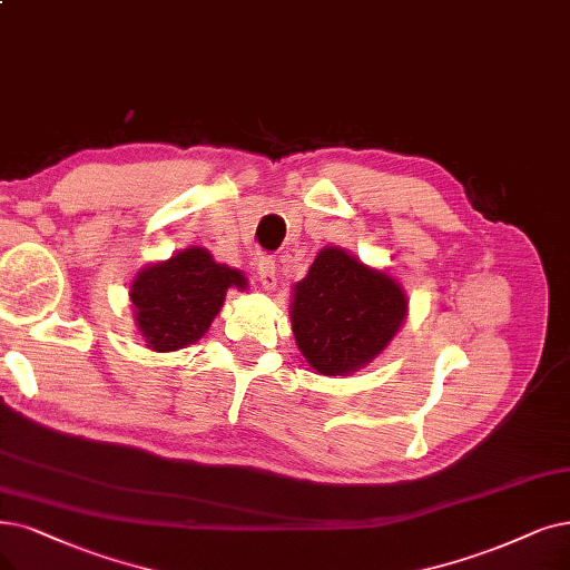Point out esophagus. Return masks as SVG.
<instances>
[{
  "instance_id": "esophagus-1",
  "label": "esophagus",
  "mask_w": 570,
  "mask_h": 570,
  "mask_svg": "<svg viewBox=\"0 0 570 570\" xmlns=\"http://www.w3.org/2000/svg\"><path fill=\"white\" fill-rule=\"evenodd\" d=\"M257 273H259V281L264 285V289H273L278 283V276H276V262H273V257L264 255L259 262H257Z\"/></svg>"
}]
</instances>
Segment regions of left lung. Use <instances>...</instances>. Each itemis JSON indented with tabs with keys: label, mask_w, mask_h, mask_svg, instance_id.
Segmentation results:
<instances>
[{
	"label": "left lung",
	"mask_w": 570,
	"mask_h": 570,
	"mask_svg": "<svg viewBox=\"0 0 570 570\" xmlns=\"http://www.w3.org/2000/svg\"><path fill=\"white\" fill-rule=\"evenodd\" d=\"M406 315L402 287L341 247H325L294 285L292 330L313 370L344 376L374 360Z\"/></svg>",
	"instance_id": "8db88e82"
}]
</instances>
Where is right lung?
<instances>
[{
  "mask_svg": "<svg viewBox=\"0 0 570 570\" xmlns=\"http://www.w3.org/2000/svg\"><path fill=\"white\" fill-rule=\"evenodd\" d=\"M245 285L240 271L213 262L208 249L187 247L138 273L130 287L135 321L151 351L185 348L208 332L226 289Z\"/></svg>",
  "mask_w": 570,
  "mask_h": 570,
  "instance_id": "1",
  "label": "right lung"
}]
</instances>
